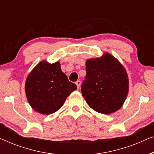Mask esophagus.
<instances>
[{
  "label": "esophagus",
  "mask_w": 154,
  "mask_h": 154,
  "mask_svg": "<svg viewBox=\"0 0 154 154\" xmlns=\"http://www.w3.org/2000/svg\"><path fill=\"white\" fill-rule=\"evenodd\" d=\"M75 84H76L77 88H80V85H81V81H77L76 82H75Z\"/></svg>",
  "instance_id": "34e87169"
}]
</instances>
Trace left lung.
<instances>
[{
	"label": "left lung",
	"instance_id": "left-lung-1",
	"mask_svg": "<svg viewBox=\"0 0 154 154\" xmlns=\"http://www.w3.org/2000/svg\"><path fill=\"white\" fill-rule=\"evenodd\" d=\"M86 75L81 92L88 105L97 112L110 114L123 106L128 93L127 72L109 53L86 62Z\"/></svg>",
	"mask_w": 154,
	"mask_h": 154
}]
</instances>
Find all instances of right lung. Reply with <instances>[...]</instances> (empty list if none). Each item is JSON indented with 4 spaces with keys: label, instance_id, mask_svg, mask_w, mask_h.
Instances as JSON below:
<instances>
[{
    "label": "right lung",
    "instance_id": "1",
    "mask_svg": "<svg viewBox=\"0 0 154 154\" xmlns=\"http://www.w3.org/2000/svg\"><path fill=\"white\" fill-rule=\"evenodd\" d=\"M77 89L62 72L60 62H40L27 77L25 91L31 106L42 114L58 111L70 94Z\"/></svg>",
    "mask_w": 154,
    "mask_h": 154
}]
</instances>
